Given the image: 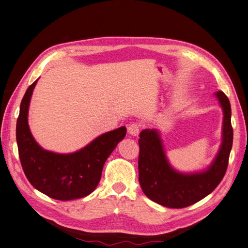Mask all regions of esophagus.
Returning <instances> with one entry per match:
<instances>
[{
	"instance_id": "obj_1",
	"label": "esophagus",
	"mask_w": 248,
	"mask_h": 248,
	"mask_svg": "<svg viewBox=\"0 0 248 248\" xmlns=\"http://www.w3.org/2000/svg\"><path fill=\"white\" fill-rule=\"evenodd\" d=\"M128 132L132 136H138L140 132V125L138 124H132L128 126Z\"/></svg>"
}]
</instances>
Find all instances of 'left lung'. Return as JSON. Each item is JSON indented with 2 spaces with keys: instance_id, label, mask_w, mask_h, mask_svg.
<instances>
[{
  "instance_id": "obj_1",
  "label": "left lung",
  "mask_w": 248,
  "mask_h": 248,
  "mask_svg": "<svg viewBox=\"0 0 248 248\" xmlns=\"http://www.w3.org/2000/svg\"><path fill=\"white\" fill-rule=\"evenodd\" d=\"M214 95L223 112L221 144L212 163L201 171L176 170L167 159L160 132L157 129L141 131L138 141L139 183L153 202L167 208H185L213 192L223 179L232 145V110L222 91H217Z\"/></svg>"
}]
</instances>
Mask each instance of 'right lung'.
<instances>
[{
  "label": "right lung",
  "mask_w": 248,
  "mask_h": 248,
  "mask_svg": "<svg viewBox=\"0 0 248 248\" xmlns=\"http://www.w3.org/2000/svg\"><path fill=\"white\" fill-rule=\"evenodd\" d=\"M37 81L27 89L16 123V142L24 172L35 189L54 200L82 199L96 188L106 160L124 138L126 129L120 126L104 133L74 153L45 150L34 139L28 124L29 106Z\"/></svg>",
  "instance_id": "right-lung-1"
}]
</instances>
